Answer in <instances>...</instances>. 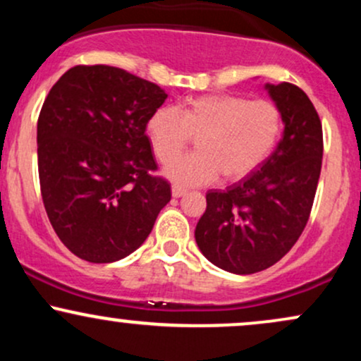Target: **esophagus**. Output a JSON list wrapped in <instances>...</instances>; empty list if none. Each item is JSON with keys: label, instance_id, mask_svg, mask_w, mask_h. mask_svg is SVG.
Instances as JSON below:
<instances>
[{"label": "esophagus", "instance_id": "esophagus-1", "mask_svg": "<svg viewBox=\"0 0 361 361\" xmlns=\"http://www.w3.org/2000/svg\"><path fill=\"white\" fill-rule=\"evenodd\" d=\"M171 193H173V197H175V198H180V197H183V195H186V190L181 188V186L175 185L171 188Z\"/></svg>", "mask_w": 361, "mask_h": 361}]
</instances>
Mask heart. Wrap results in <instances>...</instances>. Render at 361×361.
Segmentation results:
<instances>
[{"instance_id": "obj_1", "label": "heart", "mask_w": 361, "mask_h": 361, "mask_svg": "<svg viewBox=\"0 0 361 361\" xmlns=\"http://www.w3.org/2000/svg\"><path fill=\"white\" fill-rule=\"evenodd\" d=\"M280 130L275 103L229 93L190 98L176 110L161 106L146 123L152 152L163 164L197 139V153L164 169L181 186L210 183L219 175L226 181L243 180L270 156Z\"/></svg>"}]
</instances>
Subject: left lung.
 <instances>
[{"instance_id": "8db88e82", "label": "left lung", "mask_w": 361, "mask_h": 361, "mask_svg": "<svg viewBox=\"0 0 361 361\" xmlns=\"http://www.w3.org/2000/svg\"><path fill=\"white\" fill-rule=\"evenodd\" d=\"M285 123L283 137L258 169L226 190L207 192L195 241L210 263L235 275L267 270L300 238L322 164V126L292 82L267 85Z\"/></svg>"}]
</instances>
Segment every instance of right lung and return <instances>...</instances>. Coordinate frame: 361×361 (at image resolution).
I'll return each mask as SVG.
<instances>
[{
  "label": "right lung",
  "instance_id": "obj_1",
  "mask_svg": "<svg viewBox=\"0 0 361 361\" xmlns=\"http://www.w3.org/2000/svg\"><path fill=\"white\" fill-rule=\"evenodd\" d=\"M166 98L154 82L105 64L74 66L49 91L37 122L40 193L78 258H126L171 200L146 135Z\"/></svg>",
  "mask_w": 361,
  "mask_h": 361
}]
</instances>
